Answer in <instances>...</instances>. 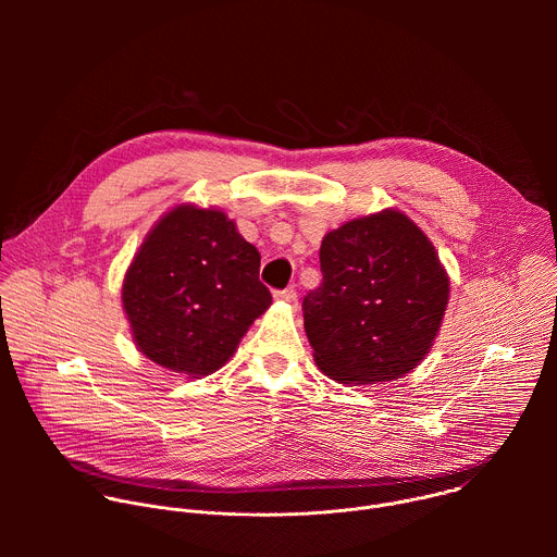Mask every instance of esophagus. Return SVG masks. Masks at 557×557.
Listing matches in <instances>:
<instances>
[{
    "label": "esophagus",
    "mask_w": 557,
    "mask_h": 557,
    "mask_svg": "<svg viewBox=\"0 0 557 557\" xmlns=\"http://www.w3.org/2000/svg\"><path fill=\"white\" fill-rule=\"evenodd\" d=\"M275 299H277V301H284V304H288V306H293V308H297V293H295V288L275 290Z\"/></svg>",
    "instance_id": "34e87169"
}]
</instances>
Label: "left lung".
Returning a JSON list of instances; mask_svg holds the SVG:
<instances>
[{
  "mask_svg": "<svg viewBox=\"0 0 557 557\" xmlns=\"http://www.w3.org/2000/svg\"><path fill=\"white\" fill-rule=\"evenodd\" d=\"M322 284L304 297L317 368L339 383L396 381L441 331L449 277L428 235L401 211L355 218L324 235Z\"/></svg>",
  "mask_w": 557,
  "mask_h": 557,
  "instance_id": "8db88e82",
  "label": "left lung"
}]
</instances>
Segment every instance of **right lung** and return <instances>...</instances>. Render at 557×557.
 <instances>
[{
    "instance_id": "add662e5",
    "label": "right lung",
    "mask_w": 557,
    "mask_h": 557,
    "mask_svg": "<svg viewBox=\"0 0 557 557\" xmlns=\"http://www.w3.org/2000/svg\"><path fill=\"white\" fill-rule=\"evenodd\" d=\"M136 348L189 379L222 368L271 306L260 253L220 209L178 205L147 233L123 280Z\"/></svg>"
}]
</instances>
